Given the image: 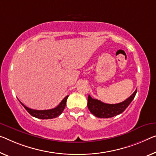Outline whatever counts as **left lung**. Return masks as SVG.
<instances>
[{
    "label": "left lung",
    "instance_id": "8db88e82",
    "mask_svg": "<svg viewBox=\"0 0 156 156\" xmlns=\"http://www.w3.org/2000/svg\"><path fill=\"white\" fill-rule=\"evenodd\" d=\"M136 89L128 99L118 104H107V103L101 102L100 100L93 99L90 97V95H88V108L91 112V114L98 118L104 119L114 117L125 111V109L129 106V105L135 98L136 93Z\"/></svg>",
    "mask_w": 156,
    "mask_h": 156
}]
</instances>
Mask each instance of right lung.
I'll return each instance as SVG.
<instances>
[{
    "instance_id": "add662e5",
    "label": "right lung",
    "mask_w": 156,
    "mask_h": 156,
    "mask_svg": "<svg viewBox=\"0 0 156 156\" xmlns=\"http://www.w3.org/2000/svg\"><path fill=\"white\" fill-rule=\"evenodd\" d=\"M68 95H67L66 98H64V99L62 100L61 103L54 109H47V110H35L32 109L30 108H28L26 106H25L23 103L21 102V104L23 105V107L26 109L28 113H29L31 116L35 117V118L40 119H51L56 118V117L58 116L60 114H61L62 112H63V110L66 107V101L68 99Z\"/></svg>"
}]
</instances>
